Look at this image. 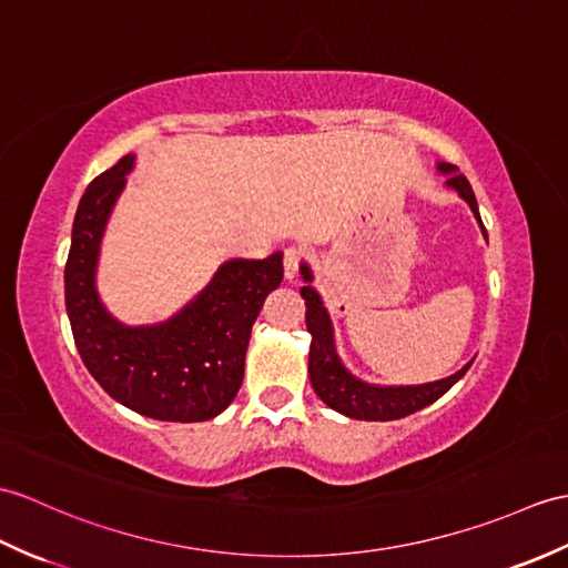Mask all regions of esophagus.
Listing matches in <instances>:
<instances>
[{
  "instance_id": "esophagus-1",
  "label": "esophagus",
  "mask_w": 568,
  "mask_h": 568,
  "mask_svg": "<svg viewBox=\"0 0 568 568\" xmlns=\"http://www.w3.org/2000/svg\"><path fill=\"white\" fill-rule=\"evenodd\" d=\"M302 261H305V252H302L300 246H287L285 254H283V268H285V278H295Z\"/></svg>"
}]
</instances>
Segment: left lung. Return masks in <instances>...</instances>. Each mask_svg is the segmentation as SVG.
<instances>
[{
    "label": "left lung",
    "instance_id": "left-lung-1",
    "mask_svg": "<svg viewBox=\"0 0 568 568\" xmlns=\"http://www.w3.org/2000/svg\"><path fill=\"white\" fill-rule=\"evenodd\" d=\"M443 174H447V186H453L459 191V195L465 197L469 207L474 210V215L479 217V205L477 197H474V191L469 186V181L465 174H459L457 166L453 164H440L438 166ZM484 230V222H481ZM486 234V230H484ZM302 275L305 281H312V273L307 266H302ZM302 300H305V322H307V332L312 334V348H310V379L314 392L320 394V399L332 406L334 412L346 414L351 418L358 420H394V418H404L408 414L418 412L435 399H440L443 394L450 389L455 382L463 377L469 365L467 363L463 371L430 382V385H418V387H375V385H365V382L355 379L344 365H341L336 348H334V336H332V324H328L326 310L322 307L320 295L314 293L310 285L300 290Z\"/></svg>",
    "mask_w": 568,
    "mask_h": 568
}]
</instances>
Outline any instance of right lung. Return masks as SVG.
Returning a JSON list of instances; mask_svg holds the SVG:
<instances>
[{
	"label": "right lung",
	"mask_w": 568,
	"mask_h": 568,
	"mask_svg": "<svg viewBox=\"0 0 568 568\" xmlns=\"http://www.w3.org/2000/svg\"><path fill=\"white\" fill-rule=\"evenodd\" d=\"M133 154L89 183L79 201L64 263V305L79 355L115 402L156 420L215 418L244 379L252 326L271 290L283 281V254L234 258L174 320L130 328L101 307L94 271L101 234Z\"/></svg>",
	"instance_id": "right-lung-1"
}]
</instances>
